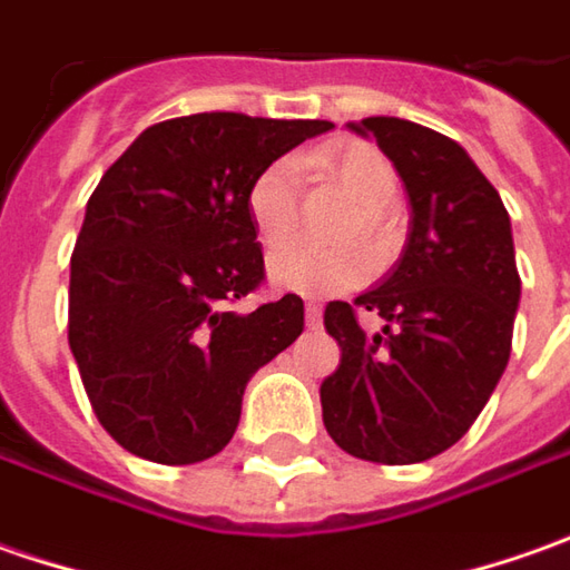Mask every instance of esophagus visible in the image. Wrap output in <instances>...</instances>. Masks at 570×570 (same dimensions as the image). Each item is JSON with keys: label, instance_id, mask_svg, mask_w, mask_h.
I'll use <instances>...</instances> for the list:
<instances>
[{"label": "esophagus", "instance_id": "obj_1", "mask_svg": "<svg viewBox=\"0 0 570 570\" xmlns=\"http://www.w3.org/2000/svg\"><path fill=\"white\" fill-rule=\"evenodd\" d=\"M305 324H308V327H318V324H322V305L305 303Z\"/></svg>", "mask_w": 570, "mask_h": 570}]
</instances>
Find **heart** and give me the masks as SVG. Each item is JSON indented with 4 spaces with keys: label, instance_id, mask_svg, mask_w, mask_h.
Here are the masks:
<instances>
[{
    "label": "heart",
    "instance_id": "b5f03b06",
    "mask_svg": "<svg viewBox=\"0 0 570 570\" xmlns=\"http://www.w3.org/2000/svg\"><path fill=\"white\" fill-rule=\"evenodd\" d=\"M318 167L344 188L356 202L353 214L346 217L344 239L363 236L365 243L384 252L394 239V217L391 202L397 198V169L382 150L368 141H344L337 148H324L312 157ZM299 186L303 167L296 157H281L267 164L248 188V214L267 248L284 246L299 226ZM271 281L281 289L293 293H341L363 284L372 271L368 252L360 246L318 248V246H286L271 258Z\"/></svg>",
    "mask_w": 570,
    "mask_h": 570
}]
</instances>
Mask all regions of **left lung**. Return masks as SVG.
I'll return each instance as SVG.
<instances>
[{
    "label": "left lung",
    "instance_id": "8db88e82",
    "mask_svg": "<svg viewBox=\"0 0 570 570\" xmlns=\"http://www.w3.org/2000/svg\"><path fill=\"white\" fill-rule=\"evenodd\" d=\"M410 198V239L382 286L327 303L324 327L341 365L322 382L324 429L346 454L420 463L461 442L511 356L520 274L511 217L470 154L432 128L368 116ZM379 311L368 338L355 308Z\"/></svg>",
    "mask_w": 570,
    "mask_h": 570
}]
</instances>
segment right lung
I'll return each instance as SVG.
<instances>
[{
  "instance_id": "1",
  "label": "right lung",
  "mask_w": 570,
  "mask_h": 570,
  "mask_svg": "<svg viewBox=\"0 0 570 570\" xmlns=\"http://www.w3.org/2000/svg\"><path fill=\"white\" fill-rule=\"evenodd\" d=\"M334 128L195 112L145 128L90 195L71 252L69 346L100 425L135 458L198 463L233 439L248 379L303 334L286 293L229 312L265 281L255 176Z\"/></svg>"
}]
</instances>
